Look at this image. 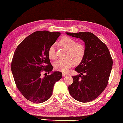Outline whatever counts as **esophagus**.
<instances>
[{
	"label": "esophagus",
	"mask_w": 123,
	"mask_h": 123,
	"mask_svg": "<svg viewBox=\"0 0 123 123\" xmlns=\"http://www.w3.org/2000/svg\"><path fill=\"white\" fill-rule=\"evenodd\" d=\"M67 76V74H66L65 73H62V76L65 77V76Z\"/></svg>",
	"instance_id": "34e87169"
}]
</instances>
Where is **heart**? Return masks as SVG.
<instances>
[{"label": "heart", "instance_id": "heart-1", "mask_svg": "<svg viewBox=\"0 0 123 123\" xmlns=\"http://www.w3.org/2000/svg\"><path fill=\"white\" fill-rule=\"evenodd\" d=\"M59 44L68 50L65 59H59L54 63L55 69L63 73L68 72L74 63L79 64L83 61L85 54V47L81 43H77L76 40L68 36L61 39ZM48 55L51 59L56 58L55 46L52 45L48 50Z\"/></svg>", "mask_w": 123, "mask_h": 123}]
</instances>
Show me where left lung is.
<instances>
[{"label":"left lung","mask_w":123,"mask_h":123,"mask_svg":"<svg viewBox=\"0 0 123 123\" xmlns=\"http://www.w3.org/2000/svg\"><path fill=\"white\" fill-rule=\"evenodd\" d=\"M85 43V54L75 70L80 74L72 76L69 92L75 100L83 103L93 100L105 90L112 68L113 61L106 44L91 32L69 33Z\"/></svg>","instance_id":"left-lung-1"}]
</instances>
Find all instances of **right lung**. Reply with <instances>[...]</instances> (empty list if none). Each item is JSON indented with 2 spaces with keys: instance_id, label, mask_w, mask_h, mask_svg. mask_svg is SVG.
Instances as JSON below:
<instances>
[{
  "instance_id": "add662e5",
  "label": "right lung",
  "mask_w": 123,
  "mask_h": 123,
  "mask_svg": "<svg viewBox=\"0 0 123 123\" xmlns=\"http://www.w3.org/2000/svg\"><path fill=\"white\" fill-rule=\"evenodd\" d=\"M61 34L59 32L36 31L26 37L16 48L11 70L18 90L30 102L41 103L49 99L53 87L62 77V73L53 69L48 55L49 48ZM43 70L51 72L42 77Z\"/></svg>"
}]
</instances>
